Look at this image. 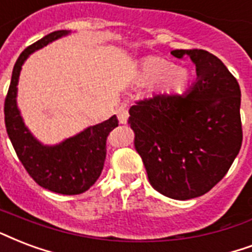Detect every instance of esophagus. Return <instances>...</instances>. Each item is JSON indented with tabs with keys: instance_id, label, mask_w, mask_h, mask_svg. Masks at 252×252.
Listing matches in <instances>:
<instances>
[{
	"instance_id": "obj_1",
	"label": "esophagus",
	"mask_w": 252,
	"mask_h": 252,
	"mask_svg": "<svg viewBox=\"0 0 252 252\" xmlns=\"http://www.w3.org/2000/svg\"><path fill=\"white\" fill-rule=\"evenodd\" d=\"M118 119L120 124H126V119H128V111H126L124 107H119L118 109Z\"/></svg>"
}]
</instances>
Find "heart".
<instances>
[{"instance_id": "1", "label": "heart", "mask_w": 252, "mask_h": 252, "mask_svg": "<svg viewBox=\"0 0 252 252\" xmlns=\"http://www.w3.org/2000/svg\"><path fill=\"white\" fill-rule=\"evenodd\" d=\"M139 82L153 86V90L158 94H173L185 88L188 72L184 68H176L164 58L149 57L140 66Z\"/></svg>"}]
</instances>
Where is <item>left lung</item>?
<instances>
[{"label":"left lung","instance_id":"1","mask_svg":"<svg viewBox=\"0 0 252 252\" xmlns=\"http://www.w3.org/2000/svg\"><path fill=\"white\" fill-rule=\"evenodd\" d=\"M189 57L197 82L185 95L137 100L128 124L148 180L173 199L195 198L226 176L242 147L241 88L220 59L206 50H173Z\"/></svg>","mask_w":252,"mask_h":252}]
</instances>
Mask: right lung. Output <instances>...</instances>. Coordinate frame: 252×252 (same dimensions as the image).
<instances>
[{
    "mask_svg": "<svg viewBox=\"0 0 252 252\" xmlns=\"http://www.w3.org/2000/svg\"><path fill=\"white\" fill-rule=\"evenodd\" d=\"M67 32H50L22 51L13 68L3 112L9 139L29 176L50 191L75 195L87 191L100 176L105 160V140L109 132L119 126L116 116L90 126L57 147H43L25 126L15 103L19 71L26 58Z\"/></svg>",
    "mask_w": 252,
    "mask_h": 252,
    "instance_id": "add662e5",
    "label": "right lung"
}]
</instances>
